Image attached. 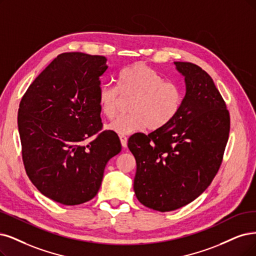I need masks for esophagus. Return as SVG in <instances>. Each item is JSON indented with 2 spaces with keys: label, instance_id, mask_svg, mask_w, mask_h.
I'll return each instance as SVG.
<instances>
[{
  "label": "esophagus",
  "instance_id": "1",
  "mask_svg": "<svg viewBox=\"0 0 256 256\" xmlns=\"http://www.w3.org/2000/svg\"><path fill=\"white\" fill-rule=\"evenodd\" d=\"M119 138H120L121 146L126 148L128 146V137L124 135H121V136H119Z\"/></svg>",
  "mask_w": 256,
  "mask_h": 256
}]
</instances>
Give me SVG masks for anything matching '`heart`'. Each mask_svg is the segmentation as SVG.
<instances>
[{"label":"heart","mask_w":256,"mask_h":256,"mask_svg":"<svg viewBox=\"0 0 256 256\" xmlns=\"http://www.w3.org/2000/svg\"><path fill=\"white\" fill-rule=\"evenodd\" d=\"M180 85L166 81L157 70L144 63H135L118 74V86L104 84L98 92L101 112L108 119L117 115L122 98H133L128 115H122L108 126L118 135H130L148 128L158 130L170 124L184 103Z\"/></svg>","instance_id":"b5f03b06"}]
</instances>
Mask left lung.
<instances>
[{
    "label": "left lung",
    "instance_id": "8db88e82",
    "mask_svg": "<svg viewBox=\"0 0 256 256\" xmlns=\"http://www.w3.org/2000/svg\"><path fill=\"white\" fill-rule=\"evenodd\" d=\"M186 94L177 117L128 146L137 164L134 191L144 206L160 212L192 202L210 186L222 164L230 116L212 78L190 62H174Z\"/></svg>",
    "mask_w": 256,
    "mask_h": 256
}]
</instances>
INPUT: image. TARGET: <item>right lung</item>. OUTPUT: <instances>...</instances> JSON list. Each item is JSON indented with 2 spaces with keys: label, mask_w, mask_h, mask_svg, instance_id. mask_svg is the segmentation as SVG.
I'll list each match as a JSON object with an SVG mask.
<instances>
[{
  "label": "right lung",
  "mask_w": 256,
  "mask_h": 256,
  "mask_svg": "<svg viewBox=\"0 0 256 256\" xmlns=\"http://www.w3.org/2000/svg\"><path fill=\"white\" fill-rule=\"evenodd\" d=\"M106 61L102 56L61 54L21 100L18 128L26 173L56 202L74 206L90 200L108 160L121 150L116 133H99V78L108 68ZM94 134L96 138L85 144Z\"/></svg>",
  "instance_id": "obj_1"
}]
</instances>
